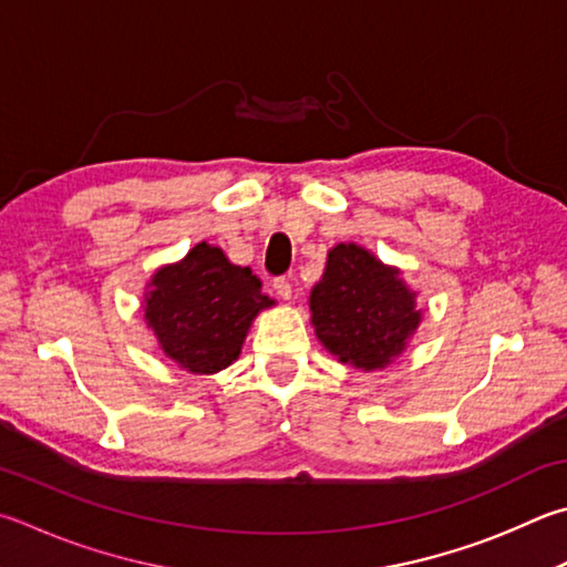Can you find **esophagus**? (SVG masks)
I'll return each instance as SVG.
<instances>
[{
  "mask_svg": "<svg viewBox=\"0 0 567 567\" xmlns=\"http://www.w3.org/2000/svg\"><path fill=\"white\" fill-rule=\"evenodd\" d=\"M272 287H275V292H277V297H280V300H292V282L287 280V277H277Z\"/></svg>",
  "mask_w": 567,
  "mask_h": 567,
  "instance_id": "1",
  "label": "esophagus"
}]
</instances>
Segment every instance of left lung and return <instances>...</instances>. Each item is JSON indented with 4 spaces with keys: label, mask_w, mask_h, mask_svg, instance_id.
<instances>
[{
    "label": "left lung",
    "mask_w": 567,
    "mask_h": 567,
    "mask_svg": "<svg viewBox=\"0 0 567 567\" xmlns=\"http://www.w3.org/2000/svg\"><path fill=\"white\" fill-rule=\"evenodd\" d=\"M310 312L327 352L362 372L396 362L424 317L404 272L357 243H339L327 252Z\"/></svg>",
    "instance_id": "obj_1"
}]
</instances>
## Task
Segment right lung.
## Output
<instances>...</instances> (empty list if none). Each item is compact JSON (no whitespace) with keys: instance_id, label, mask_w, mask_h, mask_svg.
I'll use <instances>...</instances> for the list:
<instances>
[{"instance_id":"obj_1","label":"right lung","mask_w":567,"mask_h":567,"mask_svg":"<svg viewBox=\"0 0 567 567\" xmlns=\"http://www.w3.org/2000/svg\"><path fill=\"white\" fill-rule=\"evenodd\" d=\"M272 305L250 267L203 240L151 275L141 310L173 364L188 374H218L240 357L252 319Z\"/></svg>"}]
</instances>
